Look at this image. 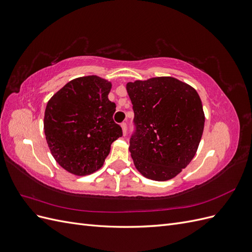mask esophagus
<instances>
[{
	"label": "esophagus",
	"instance_id": "1",
	"mask_svg": "<svg viewBox=\"0 0 252 252\" xmlns=\"http://www.w3.org/2000/svg\"><path fill=\"white\" fill-rule=\"evenodd\" d=\"M121 127H122V131H123V134L125 135L126 132H127V124L126 123H122Z\"/></svg>",
	"mask_w": 252,
	"mask_h": 252
}]
</instances>
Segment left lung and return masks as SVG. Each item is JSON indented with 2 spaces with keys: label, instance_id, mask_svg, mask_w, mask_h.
<instances>
[{
  "label": "left lung",
  "instance_id": "left-lung-1",
  "mask_svg": "<svg viewBox=\"0 0 252 252\" xmlns=\"http://www.w3.org/2000/svg\"><path fill=\"white\" fill-rule=\"evenodd\" d=\"M126 89L136 125L129 146L135 168L154 181L173 179L191 162L202 139L199 94L171 77L129 82Z\"/></svg>",
  "mask_w": 252,
  "mask_h": 252
}]
</instances>
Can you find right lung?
<instances>
[{"label":"right lung","instance_id":"1","mask_svg":"<svg viewBox=\"0 0 252 252\" xmlns=\"http://www.w3.org/2000/svg\"><path fill=\"white\" fill-rule=\"evenodd\" d=\"M111 87L107 80L87 75L68 82L48 101L45 136L52 157L66 171L83 177L98 170L111 144L122 136L112 119Z\"/></svg>","mask_w":252,"mask_h":252}]
</instances>
